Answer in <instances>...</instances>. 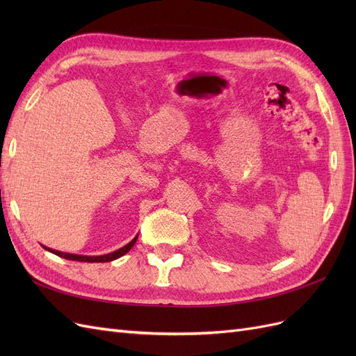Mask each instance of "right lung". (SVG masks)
I'll list each match as a JSON object with an SVG mask.
<instances>
[{
    "instance_id": "obj_1",
    "label": "right lung",
    "mask_w": 356,
    "mask_h": 356,
    "mask_svg": "<svg viewBox=\"0 0 356 356\" xmlns=\"http://www.w3.org/2000/svg\"><path fill=\"white\" fill-rule=\"evenodd\" d=\"M138 239V234L135 236V238L129 242L127 245L122 246L120 250H117L114 252H110V254H104V255H77V254H70V252H62V251H56V250H51V248H47L42 245V248H44L46 251L55 254L58 257H62V258H67V260H72V261H84V263H108V261H113V260H117V258L123 257L126 252H129L132 250V246L135 245Z\"/></svg>"
}]
</instances>
